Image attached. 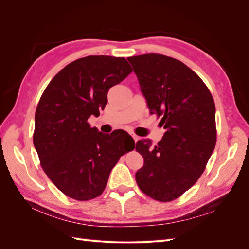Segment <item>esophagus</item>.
Masks as SVG:
<instances>
[{"instance_id":"obj_1","label":"esophagus","mask_w":249,"mask_h":249,"mask_svg":"<svg viewBox=\"0 0 249 249\" xmlns=\"http://www.w3.org/2000/svg\"><path fill=\"white\" fill-rule=\"evenodd\" d=\"M130 135H131V136L133 137L134 141H135V142H137V140L139 139V137L137 136V135H136V134H135V133H130Z\"/></svg>"}]
</instances>
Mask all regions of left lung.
Listing matches in <instances>:
<instances>
[{
	"mask_svg": "<svg viewBox=\"0 0 249 249\" xmlns=\"http://www.w3.org/2000/svg\"><path fill=\"white\" fill-rule=\"evenodd\" d=\"M150 114L166 130L153 146L139 140L144 165L136 182L147 196L171 201L197 182L216 144L215 103L203 81L179 60L160 54L127 58Z\"/></svg>",
	"mask_w": 249,
	"mask_h": 249,
	"instance_id": "left-lung-1",
	"label": "left lung"
}]
</instances>
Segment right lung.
<instances>
[{"label": "right lung", "instance_id": "add662e5", "mask_svg": "<svg viewBox=\"0 0 249 249\" xmlns=\"http://www.w3.org/2000/svg\"><path fill=\"white\" fill-rule=\"evenodd\" d=\"M133 71L124 58L87 56L67 64L52 79L35 112L33 143L40 165L66 196L85 201L106 188L112 168L135 142L125 131L110 135L91 127L109 89Z\"/></svg>", "mask_w": 249, "mask_h": 249}]
</instances>
